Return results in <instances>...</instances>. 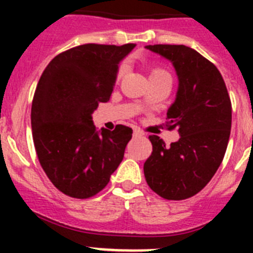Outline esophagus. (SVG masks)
Instances as JSON below:
<instances>
[{
    "mask_svg": "<svg viewBox=\"0 0 253 253\" xmlns=\"http://www.w3.org/2000/svg\"><path fill=\"white\" fill-rule=\"evenodd\" d=\"M133 135L134 137H140V135H143V131L140 130V129H134Z\"/></svg>",
    "mask_w": 253,
    "mask_h": 253,
    "instance_id": "esophagus-1",
    "label": "esophagus"
}]
</instances>
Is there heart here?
Listing matches in <instances>:
<instances>
[{
    "label": "heart",
    "mask_w": 253,
    "mask_h": 253,
    "mask_svg": "<svg viewBox=\"0 0 253 253\" xmlns=\"http://www.w3.org/2000/svg\"><path fill=\"white\" fill-rule=\"evenodd\" d=\"M123 73H124V68L120 69L119 77H122ZM163 75H169V73H167L165 69L160 68V67H154V68L151 69V75H149V77H157V76H163Z\"/></svg>",
    "instance_id": "heart-1"
}]
</instances>
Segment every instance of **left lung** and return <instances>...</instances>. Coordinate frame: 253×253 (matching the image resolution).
I'll return each mask as SVG.
<instances>
[{"label":"left lung","instance_id":"obj_1","mask_svg":"<svg viewBox=\"0 0 253 253\" xmlns=\"http://www.w3.org/2000/svg\"><path fill=\"white\" fill-rule=\"evenodd\" d=\"M146 48L169 60L177 75L167 126L177 128L180 139L166 147L160 137L149 135L153 151L144 162V176L163 199L184 200L204 189L222 163L231 134V99L218 68L194 49L169 44Z\"/></svg>","mask_w":253,"mask_h":253}]
</instances>
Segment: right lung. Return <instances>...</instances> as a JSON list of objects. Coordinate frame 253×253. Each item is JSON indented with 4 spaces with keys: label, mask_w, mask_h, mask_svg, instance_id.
<instances>
[{
    "label": "right lung",
    "mask_w": 253,
    "mask_h": 253,
    "mask_svg": "<svg viewBox=\"0 0 253 253\" xmlns=\"http://www.w3.org/2000/svg\"><path fill=\"white\" fill-rule=\"evenodd\" d=\"M135 44H84L50 60L31 105L39 162L59 191L87 199L100 193L124 157L131 128L96 129L92 114L110 100L119 63Z\"/></svg>",
    "instance_id": "right-lung-1"
}]
</instances>
